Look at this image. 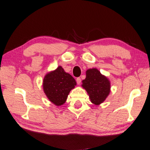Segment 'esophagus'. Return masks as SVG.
Masks as SVG:
<instances>
[{
  "label": "esophagus",
  "mask_w": 150,
  "mask_h": 150,
  "mask_svg": "<svg viewBox=\"0 0 150 150\" xmlns=\"http://www.w3.org/2000/svg\"><path fill=\"white\" fill-rule=\"evenodd\" d=\"M76 81H77V84H78V85H79L80 83H81V78H80V77H77V79H76Z\"/></svg>",
  "instance_id": "esophagus-1"
}]
</instances>
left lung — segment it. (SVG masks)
Returning a JSON list of instances; mask_svg holds the SVG:
<instances>
[{"label": "left lung", "mask_w": 150, "mask_h": 150, "mask_svg": "<svg viewBox=\"0 0 150 150\" xmlns=\"http://www.w3.org/2000/svg\"><path fill=\"white\" fill-rule=\"evenodd\" d=\"M82 88L88 93L91 103L100 105L110 92V81L96 68L86 71V79L82 81Z\"/></svg>", "instance_id": "left-lung-1"}]
</instances>
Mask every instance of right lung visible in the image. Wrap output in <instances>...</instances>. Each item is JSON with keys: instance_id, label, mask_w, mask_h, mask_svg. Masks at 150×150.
<instances>
[{"instance_id": "right-lung-1", "label": "right lung", "mask_w": 150, "mask_h": 150, "mask_svg": "<svg viewBox=\"0 0 150 150\" xmlns=\"http://www.w3.org/2000/svg\"><path fill=\"white\" fill-rule=\"evenodd\" d=\"M43 89L46 97L57 106L65 103L71 89L77 85L75 80L66 73L61 66L46 74L43 79Z\"/></svg>"}]
</instances>
